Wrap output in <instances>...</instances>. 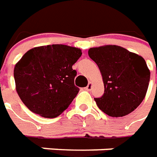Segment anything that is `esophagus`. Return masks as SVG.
I'll list each match as a JSON object with an SVG mask.
<instances>
[{
    "label": "esophagus",
    "mask_w": 157,
    "mask_h": 157,
    "mask_svg": "<svg viewBox=\"0 0 157 157\" xmlns=\"http://www.w3.org/2000/svg\"><path fill=\"white\" fill-rule=\"evenodd\" d=\"M91 88H92V82H89L87 87H86V90H90Z\"/></svg>",
    "instance_id": "obj_1"
}]
</instances>
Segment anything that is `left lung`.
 Here are the masks:
<instances>
[{
	"label": "left lung",
	"instance_id": "1",
	"mask_svg": "<svg viewBox=\"0 0 157 157\" xmlns=\"http://www.w3.org/2000/svg\"><path fill=\"white\" fill-rule=\"evenodd\" d=\"M104 83V94L94 98L102 112L113 117L126 116L137 108L147 92L151 72L144 59L123 47L107 45L89 50Z\"/></svg>",
	"mask_w": 157,
	"mask_h": 157
}]
</instances>
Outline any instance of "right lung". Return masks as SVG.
I'll return each mask as SVG.
<instances>
[{"label": "right lung", "mask_w": 157, "mask_h": 157, "mask_svg": "<svg viewBox=\"0 0 157 157\" xmlns=\"http://www.w3.org/2000/svg\"><path fill=\"white\" fill-rule=\"evenodd\" d=\"M81 55L79 48L65 45L28 51L14 67L16 90L23 104L43 117L62 114L79 91L74 85L77 72L72 67Z\"/></svg>", "instance_id": "right-lung-1"}]
</instances>
